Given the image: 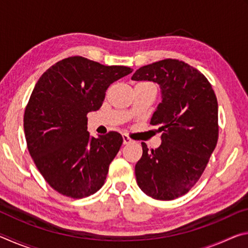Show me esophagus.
Returning <instances> with one entry per match:
<instances>
[{"label":"esophagus","instance_id":"1","mask_svg":"<svg viewBox=\"0 0 248 248\" xmlns=\"http://www.w3.org/2000/svg\"><path fill=\"white\" fill-rule=\"evenodd\" d=\"M123 139H124V144H130L133 142V140L130 139V138L128 136H125V134H124L123 136Z\"/></svg>","mask_w":248,"mask_h":248}]
</instances>
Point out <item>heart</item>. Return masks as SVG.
<instances>
[{"mask_svg": "<svg viewBox=\"0 0 248 248\" xmlns=\"http://www.w3.org/2000/svg\"><path fill=\"white\" fill-rule=\"evenodd\" d=\"M142 84H149V83H142Z\"/></svg>", "mask_w": 248, "mask_h": 248, "instance_id": "heart-1", "label": "heart"}]
</instances>
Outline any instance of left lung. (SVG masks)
I'll list each match as a JSON object with an SVG mask.
<instances>
[{
    "label": "left lung",
    "instance_id": "1",
    "mask_svg": "<svg viewBox=\"0 0 248 248\" xmlns=\"http://www.w3.org/2000/svg\"><path fill=\"white\" fill-rule=\"evenodd\" d=\"M131 78L157 83L162 98L150 121L162 132V143L150 151L142 142L138 186L154 199H176L198 182L217 145L215 91L202 73L175 59L142 66Z\"/></svg>",
    "mask_w": 248,
    "mask_h": 248
}]
</instances>
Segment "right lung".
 <instances>
[{
  "label": "right lung",
  "instance_id": "obj_1",
  "mask_svg": "<svg viewBox=\"0 0 248 248\" xmlns=\"http://www.w3.org/2000/svg\"><path fill=\"white\" fill-rule=\"evenodd\" d=\"M131 72L77 56L50 66L36 83L24 131L31 156L54 190L83 198L103 187L124 139L115 131L92 137L86 116L102 107L110 84Z\"/></svg>",
  "mask_w": 248,
  "mask_h": 248
}]
</instances>
